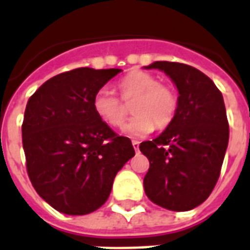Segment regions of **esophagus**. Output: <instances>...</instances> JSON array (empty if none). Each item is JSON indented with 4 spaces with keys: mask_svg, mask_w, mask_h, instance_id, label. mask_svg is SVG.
<instances>
[{
    "mask_svg": "<svg viewBox=\"0 0 250 250\" xmlns=\"http://www.w3.org/2000/svg\"><path fill=\"white\" fill-rule=\"evenodd\" d=\"M139 143H141L139 141H132V146H134L135 151H139Z\"/></svg>",
    "mask_w": 250,
    "mask_h": 250,
    "instance_id": "esophagus-1",
    "label": "esophagus"
}]
</instances>
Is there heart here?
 <instances>
[{
    "label": "heart",
    "instance_id": "1",
    "mask_svg": "<svg viewBox=\"0 0 250 250\" xmlns=\"http://www.w3.org/2000/svg\"><path fill=\"white\" fill-rule=\"evenodd\" d=\"M116 89L125 102H131L134 116L125 125V132L142 138L158 128L167 127L178 109V96L173 88L159 83L151 73L139 69L130 71L116 83ZM93 114L111 128H120L125 119V109L119 99L107 89H99L92 99Z\"/></svg>",
    "mask_w": 250,
    "mask_h": 250
}]
</instances>
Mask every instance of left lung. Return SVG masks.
<instances>
[{
    "mask_svg": "<svg viewBox=\"0 0 250 250\" xmlns=\"http://www.w3.org/2000/svg\"><path fill=\"white\" fill-rule=\"evenodd\" d=\"M178 88V109L161 135L142 142L150 162L143 186L148 199L174 211L191 210L208 199L217 181L229 141L222 93L213 80L182 62H155Z\"/></svg>",
    "mask_w": 250,
    "mask_h": 250,
    "instance_id": "8db88e82",
    "label": "left lung"
}]
</instances>
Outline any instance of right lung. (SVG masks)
Segmentation results:
<instances>
[{
    "instance_id": "obj_1",
    "label": "right lung",
    "mask_w": 250,
    "mask_h": 250,
    "mask_svg": "<svg viewBox=\"0 0 250 250\" xmlns=\"http://www.w3.org/2000/svg\"><path fill=\"white\" fill-rule=\"evenodd\" d=\"M122 69L76 68L46 80L28 100L22 122L26 171L53 209L83 215L108 199L115 175L135 155L93 114L92 99Z\"/></svg>"
}]
</instances>
